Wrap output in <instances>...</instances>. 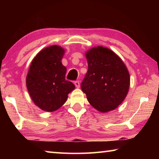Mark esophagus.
I'll list each match as a JSON object with an SVG mask.
<instances>
[{
  "mask_svg": "<svg viewBox=\"0 0 159 159\" xmlns=\"http://www.w3.org/2000/svg\"><path fill=\"white\" fill-rule=\"evenodd\" d=\"M74 85H75V86H76L77 88H80V83H79V81H78V80H76V81H75Z\"/></svg>",
  "mask_w": 159,
  "mask_h": 159,
  "instance_id": "34e87169",
  "label": "esophagus"
}]
</instances>
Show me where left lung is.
Wrapping results in <instances>:
<instances>
[{"label":"left lung","instance_id":"1","mask_svg":"<svg viewBox=\"0 0 159 159\" xmlns=\"http://www.w3.org/2000/svg\"><path fill=\"white\" fill-rule=\"evenodd\" d=\"M85 57L88 69L81 83L83 92L98 111L114 110L128 95L130 77L127 67L116 54L103 46L92 48Z\"/></svg>","mask_w":159,"mask_h":159}]
</instances>
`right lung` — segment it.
<instances>
[{
  "label": "right lung",
  "mask_w": 159,
  "mask_h": 159,
  "mask_svg": "<svg viewBox=\"0 0 159 159\" xmlns=\"http://www.w3.org/2000/svg\"><path fill=\"white\" fill-rule=\"evenodd\" d=\"M65 50L55 45L41 50L32 60L26 79L32 101L40 109L55 111L65 103L75 85L65 79L61 63Z\"/></svg>",
  "instance_id": "obj_1"
}]
</instances>
